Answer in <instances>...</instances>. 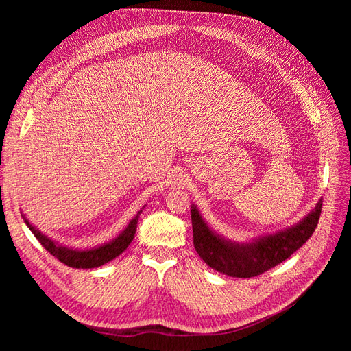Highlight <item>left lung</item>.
Listing matches in <instances>:
<instances>
[{
  "mask_svg": "<svg viewBox=\"0 0 351 351\" xmlns=\"http://www.w3.org/2000/svg\"><path fill=\"white\" fill-rule=\"evenodd\" d=\"M321 210L322 202L297 226L249 244H239L215 234L202 219L199 210L192 206L193 244L199 256L212 269L237 278L256 277L290 258L312 237Z\"/></svg>",
  "mask_w": 351,
  "mask_h": 351,
  "instance_id": "left-lung-1",
  "label": "left lung"
}]
</instances>
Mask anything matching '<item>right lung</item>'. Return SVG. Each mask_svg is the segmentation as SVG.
<instances>
[{
    "label": "right lung",
    "instance_id": "right-lung-1",
    "mask_svg": "<svg viewBox=\"0 0 351 351\" xmlns=\"http://www.w3.org/2000/svg\"><path fill=\"white\" fill-rule=\"evenodd\" d=\"M139 214L136 215L134 219L130 221V224L127 226V228L115 240H112L111 243H107V244H102V246H99V247L90 249V250H73L69 247H62V246H60V244L54 243L51 239L42 234V232L38 231L34 226L29 224V221L25 218V215H23V219L26 222V226L29 227V230L34 232V236L39 240L42 246H44L52 254V256H56L60 262L67 265V267H70V268L88 269V268L101 267V265L112 261L114 258L119 256V254H121L127 247H129V244L132 243L136 228H137V219H139Z\"/></svg>",
    "mask_w": 351,
    "mask_h": 351
}]
</instances>
